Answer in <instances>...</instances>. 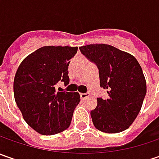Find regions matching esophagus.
<instances>
[{"label": "esophagus", "mask_w": 159, "mask_h": 159, "mask_svg": "<svg viewBox=\"0 0 159 159\" xmlns=\"http://www.w3.org/2000/svg\"><path fill=\"white\" fill-rule=\"evenodd\" d=\"M80 98H81V100H85L87 97H89V93H80Z\"/></svg>", "instance_id": "obj_1"}]
</instances>
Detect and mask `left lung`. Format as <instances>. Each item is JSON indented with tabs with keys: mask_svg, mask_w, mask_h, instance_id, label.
Masks as SVG:
<instances>
[{
	"mask_svg": "<svg viewBox=\"0 0 159 159\" xmlns=\"http://www.w3.org/2000/svg\"><path fill=\"white\" fill-rule=\"evenodd\" d=\"M80 52L94 62L99 70L100 87L107 89L109 98H97L91 111L95 127L108 134L127 129L136 119L147 92L146 80L136 58L107 44H90Z\"/></svg>",
	"mask_w": 159,
	"mask_h": 159,
	"instance_id": "obj_1",
	"label": "left lung"
}]
</instances>
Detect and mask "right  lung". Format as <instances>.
Instances as JSON below:
<instances>
[{"label": "right lung", "mask_w": 159, "mask_h": 159, "mask_svg": "<svg viewBox=\"0 0 159 159\" xmlns=\"http://www.w3.org/2000/svg\"><path fill=\"white\" fill-rule=\"evenodd\" d=\"M77 47L45 46L19 64L14 79V96L25 122L43 135H53L70 125L80 101L77 92H57L55 85L69 84L68 66Z\"/></svg>", "instance_id": "add662e5"}]
</instances>
